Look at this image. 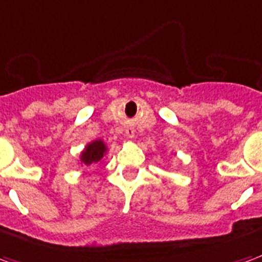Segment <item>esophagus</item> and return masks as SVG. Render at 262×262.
<instances>
[{
  "mask_svg": "<svg viewBox=\"0 0 262 262\" xmlns=\"http://www.w3.org/2000/svg\"><path fill=\"white\" fill-rule=\"evenodd\" d=\"M126 136L132 139V137H135V129L133 127H126Z\"/></svg>",
  "mask_w": 262,
  "mask_h": 262,
  "instance_id": "34e87169",
  "label": "esophagus"
}]
</instances>
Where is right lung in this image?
Instances as JSON below:
<instances>
[{
    "instance_id": "obj_1",
    "label": "right lung",
    "mask_w": 262,
    "mask_h": 262,
    "mask_svg": "<svg viewBox=\"0 0 262 262\" xmlns=\"http://www.w3.org/2000/svg\"><path fill=\"white\" fill-rule=\"evenodd\" d=\"M108 153V146L105 144L102 139H95L88 144H85L84 150L80 153L81 165H92L102 163L103 157Z\"/></svg>"
}]
</instances>
